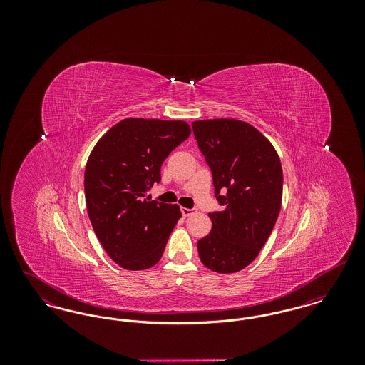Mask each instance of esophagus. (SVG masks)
Returning a JSON list of instances; mask_svg holds the SVG:
<instances>
[{"label":"esophagus","mask_w":365,"mask_h":365,"mask_svg":"<svg viewBox=\"0 0 365 365\" xmlns=\"http://www.w3.org/2000/svg\"><path fill=\"white\" fill-rule=\"evenodd\" d=\"M182 215L185 216V217H187V216H191V215H194L195 212H197V209H189V208H182Z\"/></svg>","instance_id":"obj_1"}]
</instances>
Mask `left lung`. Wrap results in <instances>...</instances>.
<instances>
[{
    "instance_id": "8db88e82",
    "label": "left lung",
    "mask_w": 365,
    "mask_h": 365,
    "mask_svg": "<svg viewBox=\"0 0 365 365\" xmlns=\"http://www.w3.org/2000/svg\"><path fill=\"white\" fill-rule=\"evenodd\" d=\"M194 137L225 209L209 213L212 230L197 243L202 264L219 274L238 272L260 253L277 223L283 171L272 143L237 119L192 122ZM227 190L220 196V190Z\"/></svg>"
}]
</instances>
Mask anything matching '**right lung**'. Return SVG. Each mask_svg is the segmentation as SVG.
<instances>
[{
	"label": "right lung",
	"mask_w": 365,
	"mask_h": 365,
	"mask_svg": "<svg viewBox=\"0 0 365 365\" xmlns=\"http://www.w3.org/2000/svg\"><path fill=\"white\" fill-rule=\"evenodd\" d=\"M191 134L183 120L128 118L93 148L85 171L87 213L109 257L128 271L161 259L182 217L178 205L150 201L164 160Z\"/></svg>",
	"instance_id": "1"
}]
</instances>
